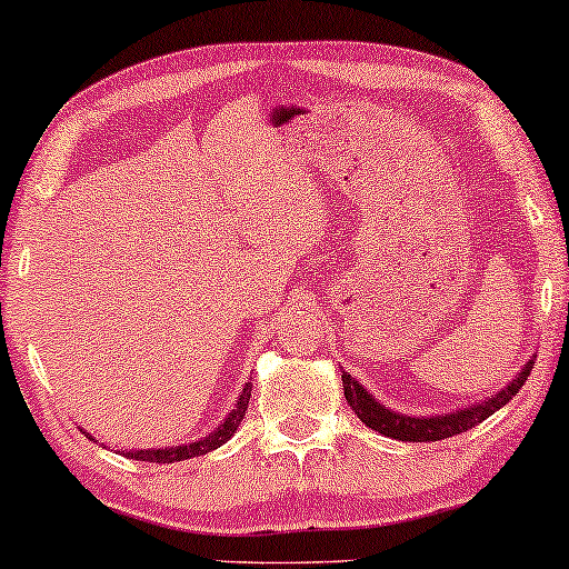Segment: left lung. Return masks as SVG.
<instances>
[{"label": "left lung", "instance_id": "left-lung-1", "mask_svg": "<svg viewBox=\"0 0 569 569\" xmlns=\"http://www.w3.org/2000/svg\"><path fill=\"white\" fill-rule=\"evenodd\" d=\"M531 368H533V360L518 372V378L512 380L508 388H502V391L495 393L492 399L473 403L471 409L450 411V415H446V417H403V415H396V411L380 407V403L372 399V396L365 391V388L357 383L352 376L341 372V380H345L347 403L352 407L355 415L370 427V430L386 435V438L403 440V442H432V440L453 438V435H461L466 430H471V427L485 422L487 417H492L497 409H502L505 403H508L512 396H516L520 388H523L528 376H531Z\"/></svg>", "mask_w": 569, "mask_h": 569}]
</instances>
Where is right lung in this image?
Returning <instances> with one entry per match:
<instances>
[{
	"mask_svg": "<svg viewBox=\"0 0 569 569\" xmlns=\"http://www.w3.org/2000/svg\"><path fill=\"white\" fill-rule=\"evenodd\" d=\"M248 399H251V383H246L243 393H240V399H238V407L230 411V417L224 419V422L217 427V430L204 440H197V442H191V446H178V448L129 450L127 456L134 458V461H150V463H173V461H186V458H193V456H207L209 450L220 448L222 442H228L232 438V432L238 430L240 419L246 417Z\"/></svg>",
	"mask_w": 569,
	"mask_h": 569,
	"instance_id": "1",
	"label": "right lung"
}]
</instances>
